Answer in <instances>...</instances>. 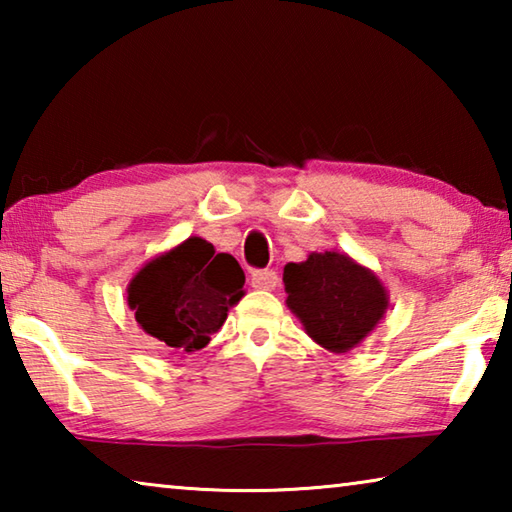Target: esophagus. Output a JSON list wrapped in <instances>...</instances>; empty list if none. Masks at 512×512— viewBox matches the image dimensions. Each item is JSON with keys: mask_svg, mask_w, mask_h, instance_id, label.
Instances as JSON below:
<instances>
[{"mask_svg": "<svg viewBox=\"0 0 512 512\" xmlns=\"http://www.w3.org/2000/svg\"><path fill=\"white\" fill-rule=\"evenodd\" d=\"M250 284L257 291H273L277 287V273L275 271H253L250 275Z\"/></svg>", "mask_w": 512, "mask_h": 512, "instance_id": "esophagus-1", "label": "esophagus"}]
</instances>
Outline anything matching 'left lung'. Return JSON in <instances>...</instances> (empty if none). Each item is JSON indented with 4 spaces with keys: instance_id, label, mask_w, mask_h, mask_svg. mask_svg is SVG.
Masks as SVG:
<instances>
[{
    "instance_id": "1",
    "label": "left lung",
    "mask_w": 512,
    "mask_h": 512,
    "mask_svg": "<svg viewBox=\"0 0 512 512\" xmlns=\"http://www.w3.org/2000/svg\"><path fill=\"white\" fill-rule=\"evenodd\" d=\"M287 307L311 341L345 354L366 339L388 309L379 277L345 253H311L305 262L284 266Z\"/></svg>"
}]
</instances>
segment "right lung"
I'll use <instances>...</instances> for the list:
<instances>
[{"label": "right lung", "instance_id": "obj_1", "mask_svg": "<svg viewBox=\"0 0 512 512\" xmlns=\"http://www.w3.org/2000/svg\"><path fill=\"white\" fill-rule=\"evenodd\" d=\"M246 275L210 241L189 237L155 255L128 282V307L146 334L171 350L196 352L210 343L230 307L246 296Z\"/></svg>", "mask_w": 512, "mask_h": 512}]
</instances>
